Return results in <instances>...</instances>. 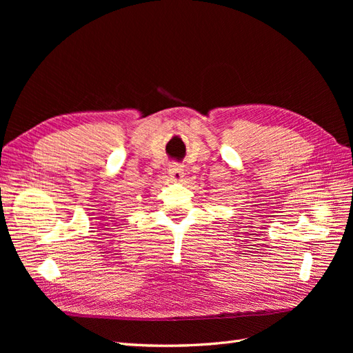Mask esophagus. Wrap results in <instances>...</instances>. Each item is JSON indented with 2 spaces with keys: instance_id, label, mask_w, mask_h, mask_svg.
Segmentation results:
<instances>
[{
  "instance_id": "34e87169",
  "label": "esophagus",
  "mask_w": 353,
  "mask_h": 353,
  "mask_svg": "<svg viewBox=\"0 0 353 353\" xmlns=\"http://www.w3.org/2000/svg\"><path fill=\"white\" fill-rule=\"evenodd\" d=\"M169 176L172 181H175V183H179V181H183L184 178V169L181 165L178 163H174L169 166Z\"/></svg>"
}]
</instances>
